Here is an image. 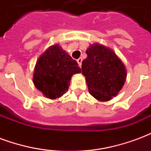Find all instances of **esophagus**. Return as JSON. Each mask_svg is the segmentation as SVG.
<instances>
[{"label":"esophagus","instance_id":"34e87169","mask_svg":"<svg viewBox=\"0 0 151 151\" xmlns=\"http://www.w3.org/2000/svg\"><path fill=\"white\" fill-rule=\"evenodd\" d=\"M77 62L78 63L79 66L81 67V65H82V58H79V59L77 60Z\"/></svg>","mask_w":151,"mask_h":151}]
</instances>
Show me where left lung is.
I'll return each mask as SVG.
<instances>
[{
    "instance_id": "obj_1",
    "label": "left lung",
    "mask_w": 151,
    "mask_h": 151,
    "mask_svg": "<svg viewBox=\"0 0 151 151\" xmlns=\"http://www.w3.org/2000/svg\"><path fill=\"white\" fill-rule=\"evenodd\" d=\"M82 61V74L86 77L90 94L99 101H108L123 87L126 69L112 50L99 43H93L86 51Z\"/></svg>"
}]
</instances>
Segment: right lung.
I'll return each mask as SVG.
<instances>
[{
	"label": "right lung",
	"mask_w": 151,
	"mask_h": 151,
	"mask_svg": "<svg viewBox=\"0 0 151 151\" xmlns=\"http://www.w3.org/2000/svg\"><path fill=\"white\" fill-rule=\"evenodd\" d=\"M81 73L75 60L59 44L49 47L38 59L35 67V86L47 98L62 96L69 88L72 76Z\"/></svg>",
	"instance_id": "add662e5"
}]
</instances>
